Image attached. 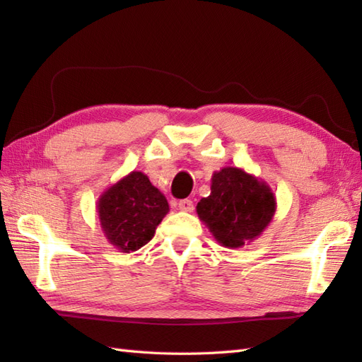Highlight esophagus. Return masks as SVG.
Here are the masks:
<instances>
[{
	"label": "esophagus",
	"instance_id": "1",
	"mask_svg": "<svg viewBox=\"0 0 362 362\" xmlns=\"http://www.w3.org/2000/svg\"><path fill=\"white\" fill-rule=\"evenodd\" d=\"M177 205H179V210L187 211V213H191L194 210V204L193 201H189V199H183V201H180Z\"/></svg>",
	"mask_w": 362,
	"mask_h": 362
}]
</instances>
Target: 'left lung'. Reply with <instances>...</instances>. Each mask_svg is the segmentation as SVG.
<instances>
[{
  "instance_id": "8db88e82",
  "label": "left lung",
  "mask_w": 362,
  "mask_h": 362,
  "mask_svg": "<svg viewBox=\"0 0 362 362\" xmlns=\"http://www.w3.org/2000/svg\"><path fill=\"white\" fill-rule=\"evenodd\" d=\"M276 210L275 194L264 180L236 166L211 177V193L197 204V216L227 249H240L264 232Z\"/></svg>"
}]
</instances>
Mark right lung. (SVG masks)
Instances as JSON below:
<instances>
[{"label":"right lung","mask_w":362,"mask_h":362,"mask_svg":"<svg viewBox=\"0 0 362 362\" xmlns=\"http://www.w3.org/2000/svg\"><path fill=\"white\" fill-rule=\"evenodd\" d=\"M99 224L122 253L148 244L169 211L166 197L141 171H132L107 188L96 202Z\"/></svg>","instance_id":"right-lung-1"}]
</instances>
